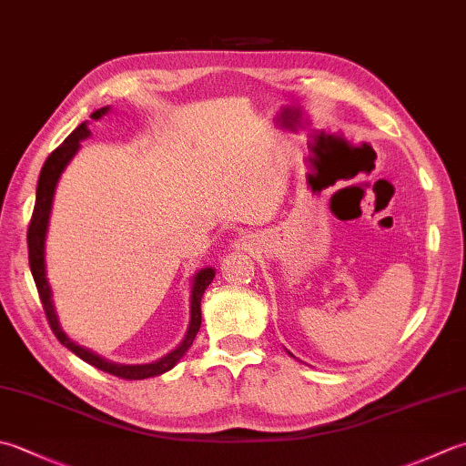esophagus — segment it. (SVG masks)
I'll return each instance as SVG.
<instances>
[{
    "label": "esophagus",
    "mask_w": 466,
    "mask_h": 466,
    "mask_svg": "<svg viewBox=\"0 0 466 466\" xmlns=\"http://www.w3.org/2000/svg\"><path fill=\"white\" fill-rule=\"evenodd\" d=\"M236 246H240V248H246V246H248V238H238V242H236Z\"/></svg>",
    "instance_id": "1"
}]
</instances>
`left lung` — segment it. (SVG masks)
Segmentation results:
<instances>
[{
    "instance_id": "1",
    "label": "left lung",
    "mask_w": 466,
    "mask_h": 466,
    "mask_svg": "<svg viewBox=\"0 0 466 466\" xmlns=\"http://www.w3.org/2000/svg\"><path fill=\"white\" fill-rule=\"evenodd\" d=\"M290 355H293V353H290Z\"/></svg>"
}]
</instances>
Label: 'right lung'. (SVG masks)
Segmentation results:
<instances>
[{
  "mask_svg": "<svg viewBox=\"0 0 466 466\" xmlns=\"http://www.w3.org/2000/svg\"><path fill=\"white\" fill-rule=\"evenodd\" d=\"M108 111H111V106H103L90 115V118L98 121V118L106 115ZM86 123H80L76 129L72 131L66 139H64L60 147L54 149L48 155V159H46L44 167L40 171L38 187H35V206H34L32 222H30V228H27V254H30V270H32L35 287H38L44 313H46V317H48V323L52 327L54 335L58 337V341L64 345V348H68L72 353L78 355L82 361H86V363H90V366L111 373V376H116V378H123V380L155 378V376H161V373L169 371L173 366H176V363L184 358L186 351L191 348V343H194L196 335L199 331V325H202L204 290L208 289L209 282L214 280L216 270L212 267H208V268L198 270L194 279H191L189 325H187L186 337L181 339V343L176 350L169 351L167 355H163V358H159L157 361L137 363V366H125V363L108 361L103 358V355H98V353L75 343L66 333H64L62 325L58 321V315H56V307H54V300H52L50 282H48V277H46V236H48V224H50L54 194H56L58 179L62 176V171L66 169V166L72 161V157L78 153L80 141H85L90 135Z\"/></svg>",
  "mask_w": 466,
  "mask_h": 466,
  "instance_id": "add662e5",
  "label": "right lung"
}]
</instances>
